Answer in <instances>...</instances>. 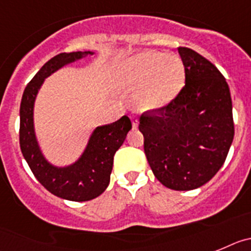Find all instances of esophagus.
I'll use <instances>...</instances> for the list:
<instances>
[{
	"label": "esophagus",
	"mask_w": 251,
	"mask_h": 251,
	"mask_svg": "<svg viewBox=\"0 0 251 251\" xmlns=\"http://www.w3.org/2000/svg\"><path fill=\"white\" fill-rule=\"evenodd\" d=\"M131 123H132V127H134V128L138 127L139 121H138V119H136V117H135V116H131Z\"/></svg>",
	"instance_id": "esophagus-1"
}]
</instances>
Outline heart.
I'll use <instances>...</instances> for the list:
<instances>
[{"instance_id": "1", "label": "heart", "mask_w": 251, "mask_h": 251, "mask_svg": "<svg viewBox=\"0 0 251 251\" xmlns=\"http://www.w3.org/2000/svg\"><path fill=\"white\" fill-rule=\"evenodd\" d=\"M113 78L119 89L136 92V104L141 111H159L179 95L186 82V69L177 55L141 51L119 63Z\"/></svg>"}]
</instances>
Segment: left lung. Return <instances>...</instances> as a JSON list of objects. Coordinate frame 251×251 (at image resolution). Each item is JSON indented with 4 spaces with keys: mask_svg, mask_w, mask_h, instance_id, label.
Returning <instances> with one entry per match:
<instances>
[{
    "mask_svg": "<svg viewBox=\"0 0 251 251\" xmlns=\"http://www.w3.org/2000/svg\"><path fill=\"white\" fill-rule=\"evenodd\" d=\"M186 86L159 111L140 117L144 151L156 179L174 191L206 184L234 140L230 88L219 69L189 48H178Z\"/></svg>",
    "mask_w": 251,
    "mask_h": 251,
    "instance_id": "8db88e82",
    "label": "left lung"
}]
</instances>
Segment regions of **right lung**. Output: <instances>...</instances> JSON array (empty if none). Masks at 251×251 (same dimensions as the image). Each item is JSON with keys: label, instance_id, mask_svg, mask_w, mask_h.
<instances>
[{"label": "right lung", "instance_id": "right-lung-1", "mask_svg": "<svg viewBox=\"0 0 251 251\" xmlns=\"http://www.w3.org/2000/svg\"><path fill=\"white\" fill-rule=\"evenodd\" d=\"M93 51L60 53L45 63L24 91L20 104V148L35 178L54 196L68 201L83 202L99 197L107 188L113 155L131 130L127 116L110 125L97 126L77 162L67 167L49 163L41 152L34 127V104L45 78L64 65L77 62Z\"/></svg>", "mask_w": 251, "mask_h": 251}]
</instances>
